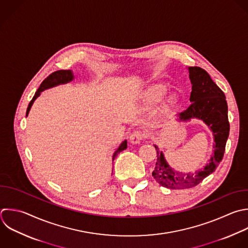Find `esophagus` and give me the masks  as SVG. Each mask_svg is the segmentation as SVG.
Listing matches in <instances>:
<instances>
[{
  "label": "esophagus",
  "mask_w": 248,
  "mask_h": 248,
  "mask_svg": "<svg viewBox=\"0 0 248 248\" xmlns=\"http://www.w3.org/2000/svg\"><path fill=\"white\" fill-rule=\"evenodd\" d=\"M146 137V133L142 130H136L134 131L131 136H130V141L133 143V144H136V143H139L142 139H144Z\"/></svg>",
  "instance_id": "34e87169"
}]
</instances>
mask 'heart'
Masks as SVG:
<instances>
[{
	"mask_svg": "<svg viewBox=\"0 0 248 248\" xmlns=\"http://www.w3.org/2000/svg\"><path fill=\"white\" fill-rule=\"evenodd\" d=\"M164 91H165V88L162 85L152 86L147 92V96H146L147 101L151 102V103L158 101L161 98V96L163 95Z\"/></svg>",
	"mask_w": 248,
	"mask_h": 248,
	"instance_id": "1",
	"label": "heart"
}]
</instances>
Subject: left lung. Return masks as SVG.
<instances>
[{
  "mask_svg": "<svg viewBox=\"0 0 248 248\" xmlns=\"http://www.w3.org/2000/svg\"><path fill=\"white\" fill-rule=\"evenodd\" d=\"M189 77L192 83V103L179 116L182 120L194 117L202 119L211 129L215 141L214 154L202 170L193 173H179L168 165L163 153L155 145L157 161L152 175L160 185L172 190L195 187L215 170L223 159L230 132L228 106L223 91L214 83L207 72L200 67H189Z\"/></svg>",
  "mask_w": 248,
  "mask_h": 248,
  "instance_id": "8db88e82",
  "label": "left lung"
}]
</instances>
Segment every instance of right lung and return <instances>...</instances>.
<instances>
[{"label":"right lung","instance_id":"1","mask_svg":"<svg viewBox=\"0 0 248 248\" xmlns=\"http://www.w3.org/2000/svg\"><path fill=\"white\" fill-rule=\"evenodd\" d=\"M74 79V76L72 74V72L70 70H60V71H56V72H53L52 74H50L41 84V86L39 87V89L37 90V92L35 93V96L33 97V99L31 100L29 106H28V108H27V111H26V115H28L29 111H30V108L34 103V101L37 99V97L40 96L41 92H43L45 89L46 88H50V87H53L55 85H58V84H62V83H67L71 80ZM127 148V141H123L120 146L118 147V149L114 152L113 154V158L114 159L118 153H120L122 150L126 149Z\"/></svg>","mask_w":248,"mask_h":248}]
</instances>
